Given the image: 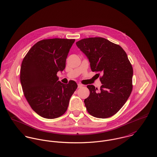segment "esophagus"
Masks as SVG:
<instances>
[{
  "label": "esophagus",
  "instance_id": "34e87169",
  "mask_svg": "<svg viewBox=\"0 0 157 157\" xmlns=\"http://www.w3.org/2000/svg\"><path fill=\"white\" fill-rule=\"evenodd\" d=\"M82 87H83V85H82V84H80V83H78V88H82Z\"/></svg>",
  "mask_w": 157,
  "mask_h": 157
}]
</instances>
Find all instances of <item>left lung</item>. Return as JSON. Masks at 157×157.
<instances>
[{"instance_id":"left-lung-1","label":"left lung","mask_w":157,"mask_h":157,"mask_svg":"<svg viewBox=\"0 0 157 157\" xmlns=\"http://www.w3.org/2000/svg\"><path fill=\"white\" fill-rule=\"evenodd\" d=\"M87 56L92 72H100V89L89 85V97L84 101L88 113L94 117H112L125 104L132 90L133 68L120 45L102 37H90L76 42Z\"/></svg>"}]
</instances>
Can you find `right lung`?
I'll use <instances>...</instances> for the list:
<instances>
[{
  "instance_id": "1",
  "label": "right lung",
  "mask_w": 157,
  "mask_h": 157,
  "mask_svg": "<svg viewBox=\"0 0 157 157\" xmlns=\"http://www.w3.org/2000/svg\"><path fill=\"white\" fill-rule=\"evenodd\" d=\"M75 39H49L37 42L23 59L20 78L23 94L34 111L48 119L58 118L67 110L70 98L77 88L75 82L65 85L57 72L66 66Z\"/></svg>"
}]
</instances>
